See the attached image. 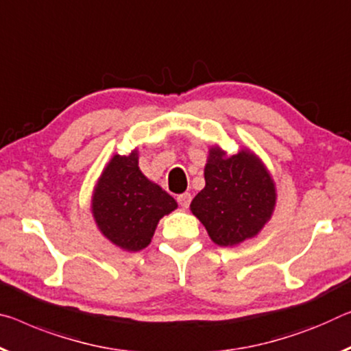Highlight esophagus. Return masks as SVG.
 <instances>
[{
	"label": "esophagus",
	"instance_id": "1",
	"mask_svg": "<svg viewBox=\"0 0 351 351\" xmlns=\"http://www.w3.org/2000/svg\"><path fill=\"white\" fill-rule=\"evenodd\" d=\"M191 202H192L191 193H182V195L178 197V203H180L182 209H187L189 204H191Z\"/></svg>",
	"mask_w": 351,
	"mask_h": 351
}]
</instances>
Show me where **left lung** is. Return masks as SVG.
<instances>
[{
    "label": "left lung",
    "instance_id": "8db88e82",
    "mask_svg": "<svg viewBox=\"0 0 351 351\" xmlns=\"http://www.w3.org/2000/svg\"><path fill=\"white\" fill-rule=\"evenodd\" d=\"M204 181L191 210L215 245L236 247L256 237L274 215L275 181L263 159L247 147L234 154L220 145L209 147Z\"/></svg>",
    "mask_w": 351,
    "mask_h": 351
}]
</instances>
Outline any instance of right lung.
Returning a JSON list of instances; mask_svg holds the SVG:
<instances>
[{
  "label": "right lung",
  "mask_w": 351,
  "mask_h": 351,
  "mask_svg": "<svg viewBox=\"0 0 351 351\" xmlns=\"http://www.w3.org/2000/svg\"><path fill=\"white\" fill-rule=\"evenodd\" d=\"M176 208L175 198L138 169L137 148L109 159L93 187L90 202L98 231L130 253L147 248L159 220Z\"/></svg>",
  "instance_id": "right-lung-1"
}]
</instances>
